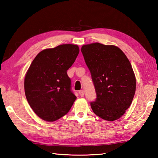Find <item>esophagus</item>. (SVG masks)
I'll use <instances>...</instances> for the list:
<instances>
[{
	"label": "esophagus",
	"mask_w": 158,
	"mask_h": 158,
	"mask_svg": "<svg viewBox=\"0 0 158 158\" xmlns=\"http://www.w3.org/2000/svg\"><path fill=\"white\" fill-rule=\"evenodd\" d=\"M79 95H80V96H81V97H83V96L84 95V90H79Z\"/></svg>",
	"instance_id": "esophagus-1"
}]
</instances>
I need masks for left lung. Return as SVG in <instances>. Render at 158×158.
Instances as JSON below:
<instances>
[{
  "label": "left lung",
  "instance_id": "1",
  "mask_svg": "<svg viewBox=\"0 0 158 158\" xmlns=\"http://www.w3.org/2000/svg\"><path fill=\"white\" fill-rule=\"evenodd\" d=\"M81 52L91 74L97 98L90 102L94 113L108 121H116L132 103L136 79L125 53L114 45H83Z\"/></svg>",
  "mask_w": 158,
  "mask_h": 158
}]
</instances>
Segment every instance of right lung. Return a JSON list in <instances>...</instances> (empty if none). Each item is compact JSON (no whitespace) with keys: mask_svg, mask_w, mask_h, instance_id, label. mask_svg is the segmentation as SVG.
Masks as SVG:
<instances>
[{"mask_svg":"<svg viewBox=\"0 0 158 158\" xmlns=\"http://www.w3.org/2000/svg\"><path fill=\"white\" fill-rule=\"evenodd\" d=\"M79 53L75 44H61L40 52L26 74V99L40 118L52 122L65 116L77 97L72 91L67 70Z\"/></svg>","mask_w":158,"mask_h":158,"instance_id":"1","label":"right lung"}]
</instances>
